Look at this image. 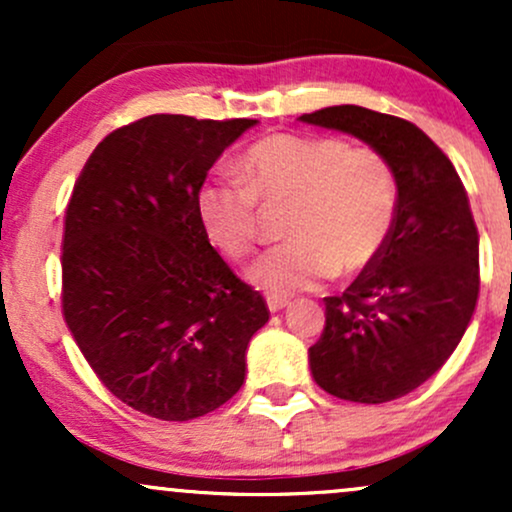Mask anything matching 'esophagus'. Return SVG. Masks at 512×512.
<instances>
[{"label":"esophagus","mask_w":512,"mask_h":512,"mask_svg":"<svg viewBox=\"0 0 512 512\" xmlns=\"http://www.w3.org/2000/svg\"><path fill=\"white\" fill-rule=\"evenodd\" d=\"M291 301L289 298H279V296H267V308L272 310V313H281L284 308H289Z\"/></svg>","instance_id":"obj_1"}]
</instances>
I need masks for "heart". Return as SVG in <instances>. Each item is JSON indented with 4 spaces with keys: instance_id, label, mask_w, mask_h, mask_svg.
Wrapping results in <instances>:
<instances>
[{
    "instance_id": "1",
    "label": "heart",
    "mask_w": 512,
    "mask_h": 512,
    "mask_svg": "<svg viewBox=\"0 0 512 512\" xmlns=\"http://www.w3.org/2000/svg\"><path fill=\"white\" fill-rule=\"evenodd\" d=\"M240 180L204 182L197 211L211 243L243 260L260 245L262 211L286 209L291 243L262 257L250 281L274 296L317 289L370 267L397 219L395 170L373 149L342 139L274 134L240 158Z\"/></svg>"
}]
</instances>
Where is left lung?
Segmentation results:
<instances>
[{"label":"left lung","instance_id":"obj_1","mask_svg":"<svg viewBox=\"0 0 512 512\" xmlns=\"http://www.w3.org/2000/svg\"><path fill=\"white\" fill-rule=\"evenodd\" d=\"M298 120L361 139L395 170L390 240L342 296L325 298V330L310 346L322 390L349 402H392L443 368L472 322L479 233L467 192L450 158L402 117L334 105Z\"/></svg>","mask_w":512,"mask_h":512}]
</instances>
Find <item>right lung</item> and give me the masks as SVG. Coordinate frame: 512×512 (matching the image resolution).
<instances>
[{"label":"right lung","mask_w":512,"mask_h":512,"mask_svg":"<svg viewBox=\"0 0 512 512\" xmlns=\"http://www.w3.org/2000/svg\"><path fill=\"white\" fill-rule=\"evenodd\" d=\"M255 125L142 117L96 146L69 199L64 320L101 383L154 419L190 421L226 404L269 320L197 211L209 168Z\"/></svg>","instance_id":"right-lung-1"}]
</instances>
